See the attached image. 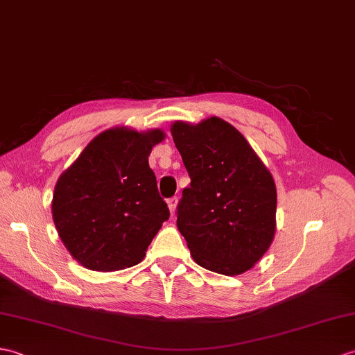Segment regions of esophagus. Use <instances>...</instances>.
Returning <instances> with one entry per match:
<instances>
[{"label":"esophagus","instance_id":"esophagus-1","mask_svg":"<svg viewBox=\"0 0 355 355\" xmlns=\"http://www.w3.org/2000/svg\"><path fill=\"white\" fill-rule=\"evenodd\" d=\"M177 204H178V200L174 196V198H169L168 200V207H169V211L171 215H175V210H177Z\"/></svg>","mask_w":355,"mask_h":355}]
</instances>
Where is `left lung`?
Here are the masks:
<instances>
[{"label":"left lung","mask_w":355,"mask_h":355,"mask_svg":"<svg viewBox=\"0 0 355 355\" xmlns=\"http://www.w3.org/2000/svg\"><path fill=\"white\" fill-rule=\"evenodd\" d=\"M171 135L191 177L177 227L192 259L216 274H243L274 241V177L241 131L218 116L175 121Z\"/></svg>","instance_id":"obj_1"}]
</instances>
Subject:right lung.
Returning <instances> with one entry per match:
<instances>
[{
  "label": "right lung",
  "instance_id": "obj_1",
  "mask_svg": "<svg viewBox=\"0 0 355 355\" xmlns=\"http://www.w3.org/2000/svg\"><path fill=\"white\" fill-rule=\"evenodd\" d=\"M164 137L160 128H109L62 172L51 201L53 220L64 248L81 266L112 272L144 260L169 218L148 163Z\"/></svg>",
  "mask_w": 355,
  "mask_h": 355
}]
</instances>
